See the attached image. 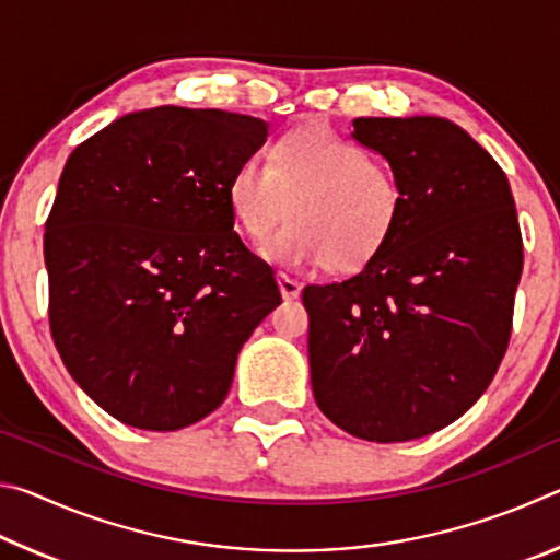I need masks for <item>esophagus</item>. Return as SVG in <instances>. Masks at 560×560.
Masks as SVG:
<instances>
[{
    "label": "esophagus",
    "instance_id": "1",
    "mask_svg": "<svg viewBox=\"0 0 560 560\" xmlns=\"http://www.w3.org/2000/svg\"><path fill=\"white\" fill-rule=\"evenodd\" d=\"M279 289H281V296H283V299H287V301H293V299H299V293H301V283H299L296 279L287 277V273H279Z\"/></svg>",
    "mask_w": 560,
    "mask_h": 560
}]
</instances>
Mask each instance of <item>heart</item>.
I'll use <instances>...</instances> for the list:
<instances>
[{"label":"heart","mask_w":560,"mask_h":560,"mask_svg":"<svg viewBox=\"0 0 560 560\" xmlns=\"http://www.w3.org/2000/svg\"><path fill=\"white\" fill-rule=\"evenodd\" d=\"M230 207L252 242L267 244L287 210L291 222L269 244L283 267L326 264L358 271L390 242L405 212V187L387 160L328 126L283 136L271 165L252 155L230 177Z\"/></svg>","instance_id":"heart-1"}]
</instances>
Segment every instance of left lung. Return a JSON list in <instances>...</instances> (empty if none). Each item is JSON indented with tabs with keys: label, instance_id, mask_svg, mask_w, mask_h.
Listing matches in <instances>:
<instances>
[{
	"label": "left lung",
	"instance_id": "left-lung-1",
	"mask_svg": "<svg viewBox=\"0 0 560 560\" xmlns=\"http://www.w3.org/2000/svg\"><path fill=\"white\" fill-rule=\"evenodd\" d=\"M353 140L390 163L405 212L363 271L303 289L314 397L368 442L447 428L506 353L524 244L504 170L457 122L355 118Z\"/></svg>",
	"mask_w": 560,
	"mask_h": 560
}]
</instances>
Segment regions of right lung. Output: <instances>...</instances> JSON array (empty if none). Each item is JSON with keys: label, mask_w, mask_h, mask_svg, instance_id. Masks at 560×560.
Segmentation results:
<instances>
[{"label": "right lung", "mask_w": 560, "mask_h": 560, "mask_svg": "<svg viewBox=\"0 0 560 560\" xmlns=\"http://www.w3.org/2000/svg\"><path fill=\"white\" fill-rule=\"evenodd\" d=\"M267 132L240 113L160 106L66 160L44 234L51 336L122 424L173 432L214 412L246 338L281 303L226 195Z\"/></svg>", "instance_id": "1"}]
</instances>
